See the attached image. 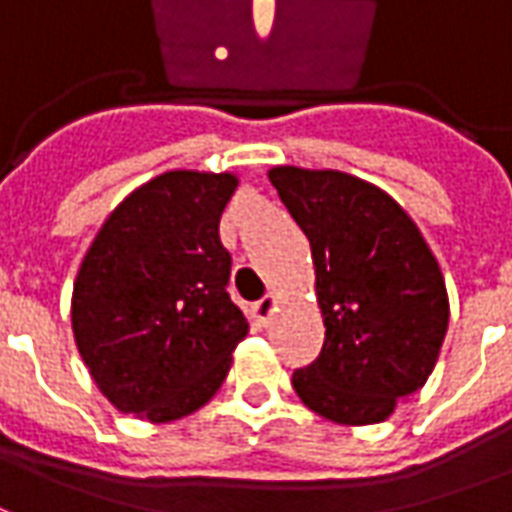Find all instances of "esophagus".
I'll return each mask as SVG.
<instances>
[{
  "label": "esophagus",
  "mask_w": 512,
  "mask_h": 512,
  "mask_svg": "<svg viewBox=\"0 0 512 512\" xmlns=\"http://www.w3.org/2000/svg\"><path fill=\"white\" fill-rule=\"evenodd\" d=\"M274 312H277V296H274V293L263 296V299L252 307V315H255V321L260 323V326H268L271 318H274Z\"/></svg>",
  "instance_id": "1"
}]
</instances>
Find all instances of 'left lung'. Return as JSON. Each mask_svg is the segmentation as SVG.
I'll return each instance as SVG.
<instances>
[{"label":"left lung","mask_w":512,"mask_h":512,"mask_svg":"<svg viewBox=\"0 0 512 512\" xmlns=\"http://www.w3.org/2000/svg\"><path fill=\"white\" fill-rule=\"evenodd\" d=\"M307 235L321 307V356L293 373L301 403L337 425H373L425 386L450 323L428 241L384 189L337 169L271 167Z\"/></svg>","instance_id":"1"}]
</instances>
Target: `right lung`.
<instances>
[{
    "label": "right lung",
    "instance_id": "add662e5",
    "mask_svg": "<svg viewBox=\"0 0 512 512\" xmlns=\"http://www.w3.org/2000/svg\"><path fill=\"white\" fill-rule=\"evenodd\" d=\"M233 172L169 169L109 213L73 282L76 348L123 414L175 422L211 400L249 332L219 241Z\"/></svg>",
    "mask_w": 512,
    "mask_h": 512
}]
</instances>
